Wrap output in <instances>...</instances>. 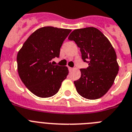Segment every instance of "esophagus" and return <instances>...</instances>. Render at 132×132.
<instances>
[{"label": "esophagus", "instance_id": "esophagus-1", "mask_svg": "<svg viewBox=\"0 0 132 132\" xmlns=\"http://www.w3.org/2000/svg\"><path fill=\"white\" fill-rule=\"evenodd\" d=\"M68 70H69L70 72H71V71L72 70H73V68H71V67H68Z\"/></svg>", "mask_w": 132, "mask_h": 132}]
</instances>
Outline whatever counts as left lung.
I'll list each match as a JSON object with an SVG mask.
<instances>
[{"label":"left lung","instance_id":"1","mask_svg":"<svg viewBox=\"0 0 132 132\" xmlns=\"http://www.w3.org/2000/svg\"><path fill=\"white\" fill-rule=\"evenodd\" d=\"M68 40L80 48L88 67L82 68L81 77L74 81L76 91L83 98L96 100L107 93L119 71L115 50L108 39L94 27L74 30Z\"/></svg>","mask_w":132,"mask_h":132}]
</instances>
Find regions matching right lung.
I'll list each match as a JSON object with an SVG mask.
<instances>
[{"instance_id":"1","label":"right lung","mask_w":132,"mask_h":132,"mask_svg":"<svg viewBox=\"0 0 132 132\" xmlns=\"http://www.w3.org/2000/svg\"><path fill=\"white\" fill-rule=\"evenodd\" d=\"M70 29L45 26L34 32L17 54L18 72L22 82L32 93L49 98L57 93L68 74L66 66L54 65Z\"/></svg>"}]
</instances>
